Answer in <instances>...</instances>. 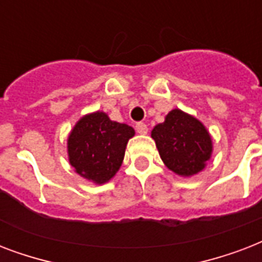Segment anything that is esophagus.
<instances>
[{
    "instance_id": "1",
    "label": "esophagus",
    "mask_w": 262,
    "mask_h": 262,
    "mask_svg": "<svg viewBox=\"0 0 262 262\" xmlns=\"http://www.w3.org/2000/svg\"><path fill=\"white\" fill-rule=\"evenodd\" d=\"M136 130L140 135H147L148 133V126L144 122H137L136 123Z\"/></svg>"
}]
</instances>
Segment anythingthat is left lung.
<instances>
[{
    "label": "left lung",
    "instance_id": "left-lung-1",
    "mask_svg": "<svg viewBox=\"0 0 262 262\" xmlns=\"http://www.w3.org/2000/svg\"><path fill=\"white\" fill-rule=\"evenodd\" d=\"M159 155L168 170L179 177H193L203 171L213 152L209 132L201 121L174 108L151 132Z\"/></svg>",
    "mask_w": 262,
    "mask_h": 262
}]
</instances>
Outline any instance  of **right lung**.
<instances>
[{
  "mask_svg": "<svg viewBox=\"0 0 262 262\" xmlns=\"http://www.w3.org/2000/svg\"><path fill=\"white\" fill-rule=\"evenodd\" d=\"M133 136V127L111 121L103 111L85 114L68 136L69 163L80 177L103 185L119 170Z\"/></svg>",
  "mask_w": 262,
  "mask_h": 262,
  "instance_id": "1",
  "label": "right lung"
}]
</instances>
